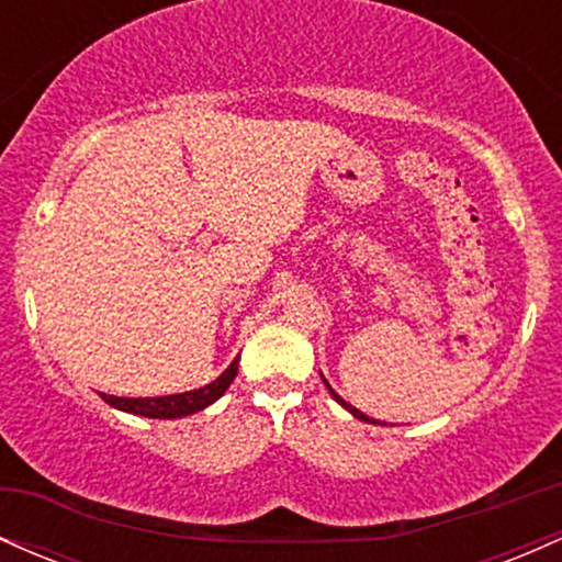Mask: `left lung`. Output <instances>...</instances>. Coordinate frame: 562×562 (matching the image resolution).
Returning <instances> with one entry per match:
<instances>
[{
	"mask_svg": "<svg viewBox=\"0 0 562 562\" xmlns=\"http://www.w3.org/2000/svg\"><path fill=\"white\" fill-rule=\"evenodd\" d=\"M322 380H325V378H322ZM325 385H327V391H330V396L335 398V402H338L340 406H344V409H348V412H351V415H353V417H357V420H362V423H372V425H380L378 420H372V417H367V415H364V412H359V409H357V406H351V404H348V402H344V398H340V396H338V393H335V391H333V385H330V383H327V380H325Z\"/></svg>",
	"mask_w": 562,
	"mask_h": 562,
	"instance_id": "1",
	"label": "left lung"
}]
</instances>
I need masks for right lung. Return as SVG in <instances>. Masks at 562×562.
Listing matches in <instances>:
<instances>
[{
    "mask_svg": "<svg viewBox=\"0 0 562 562\" xmlns=\"http://www.w3.org/2000/svg\"><path fill=\"white\" fill-rule=\"evenodd\" d=\"M237 362H240V357H237L216 380H211L209 385H203V389H195V391L171 393V396H156V398L150 396L124 398V396H108V393H102V398H105V404H111L121 412H128V415L153 417V420H177V417L203 412L205 406H211L216 398H222L224 391L229 389L232 380L237 375Z\"/></svg>",
    "mask_w": 562,
    "mask_h": 562,
    "instance_id": "add662e5",
    "label": "right lung"
}]
</instances>
